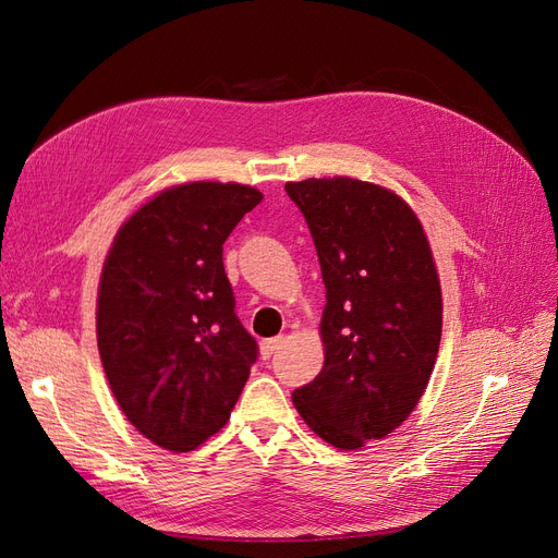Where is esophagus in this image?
<instances>
[{"instance_id": "esophagus-1", "label": "esophagus", "mask_w": 558, "mask_h": 558, "mask_svg": "<svg viewBox=\"0 0 558 558\" xmlns=\"http://www.w3.org/2000/svg\"><path fill=\"white\" fill-rule=\"evenodd\" d=\"M282 342H284V338H282V336L262 340V344H259V354H262V359H271V354L276 352V349H278Z\"/></svg>"}]
</instances>
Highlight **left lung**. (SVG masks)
I'll return each mask as SVG.
<instances>
[{"instance_id":"obj_1","label":"left lung","mask_w":558,"mask_h":558,"mask_svg":"<svg viewBox=\"0 0 558 558\" xmlns=\"http://www.w3.org/2000/svg\"><path fill=\"white\" fill-rule=\"evenodd\" d=\"M317 247L324 367L292 393L317 437L342 450L384 439L416 409L441 342V287L423 225L381 185L284 183Z\"/></svg>"}]
</instances>
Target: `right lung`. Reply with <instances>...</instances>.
<instances>
[{"label": "right lung", "instance_id": "right-lung-1", "mask_svg": "<svg viewBox=\"0 0 558 558\" xmlns=\"http://www.w3.org/2000/svg\"><path fill=\"white\" fill-rule=\"evenodd\" d=\"M259 202L241 183L174 185L121 225L102 264V369L123 414L160 448L189 452L216 435L257 361L222 243Z\"/></svg>", "mask_w": 558, "mask_h": 558}]
</instances>
